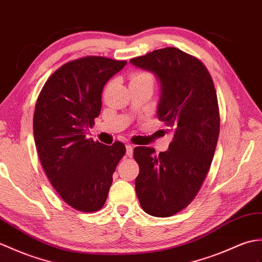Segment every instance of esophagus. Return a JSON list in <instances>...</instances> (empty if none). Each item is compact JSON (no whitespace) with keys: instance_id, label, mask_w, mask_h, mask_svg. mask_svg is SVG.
<instances>
[{"instance_id":"34e87169","label":"esophagus","mask_w":262,"mask_h":262,"mask_svg":"<svg viewBox=\"0 0 262 262\" xmlns=\"http://www.w3.org/2000/svg\"><path fill=\"white\" fill-rule=\"evenodd\" d=\"M125 150H126V156H127V157H132L133 147L131 146V144H126V146H125Z\"/></svg>"}]
</instances>
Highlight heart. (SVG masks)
Listing matches in <instances>:
<instances>
[{"instance_id":"heart-1","label":"heart","mask_w":262,"mask_h":262,"mask_svg":"<svg viewBox=\"0 0 262 262\" xmlns=\"http://www.w3.org/2000/svg\"><path fill=\"white\" fill-rule=\"evenodd\" d=\"M131 82H138V80H152V76L147 72H142V71H139L133 73L130 77Z\"/></svg>"}]
</instances>
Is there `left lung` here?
Instances as JSON below:
<instances>
[{
  "label": "left lung",
  "mask_w": 262,
  "mask_h": 262,
  "mask_svg": "<svg viewBox=\"0 0 262 262\" xmlns=\"http://www.w3.org/2000/svg\"><path fill=\"white\" fill-rule=\"evenodd\" d=\"M130 62L158 78L157 114L173 132L165 152L155 156L149 147L133 151L141 207L152 216L168 217L190 204L210 170L220 132L216 92L203 62L177 48L154 50Z\"/></svg>",
  "instance_id": "obj_1"
}]
</instances>
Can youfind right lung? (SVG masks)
Returning a JSON list of instances; mask_svg holds the SVG:
<instances>
[{
    "label": "right lung",
    "mask_w": 262,
    "mask_h": 262,
    "mask_svg": "<svg viewBox=\"0 0 262 262\" xmlns=\"http://www.w3.org/2000/svg\"><path fill=\"white\" fill-rule=\"evenodd\" d=\"M125 60L87 56L68 61L51 75L37 100L33 137L43 170L57 193L80 212L105 204L124 144L106 146L87 139L101 113L103 87Z\"/></svg>",
    "instance_id": "1"
}]
</instances>
